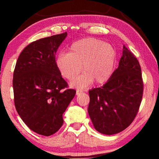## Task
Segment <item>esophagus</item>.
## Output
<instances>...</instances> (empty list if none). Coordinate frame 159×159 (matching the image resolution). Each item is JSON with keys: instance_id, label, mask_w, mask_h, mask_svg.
<instances>
[{"instance_id": "esophagus-1", "label": "esophagus", "mask_w": 159, "mask_h": 159, "mask_svg": "<svg viewBox=\"0 0 159 159\" xmlns=\"http://www.w3.org/2000/svg\"><path fill=\"white\" fill-rule=\"evenodd\" d=\"M81 93H82V91H81V90H76V95H79V94H80Z\"/></svg>"}]
</instances>
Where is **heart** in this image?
<instances>
[{"label": "heart", "instance_id": "b5f03b06", "mask_svg": "<svg viewBox=\"0 0 159 159\" xmlns=\"http://www.w3.org/2000/svg\"><path fill=\"white\" fill-rule=\"evenodd\" d=\"M116 58V52L111 44L85 38L74 42L67 54H60L56 65L61 76L69 80L74 79L83 70L84 74L71 81V85L85 88L93 81L97 84L105 83L112 74Z\"/></svg>", "mask_w": 159, "mask_h": 159}]
</instances>
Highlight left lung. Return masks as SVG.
Instances as JSON below:
<instances>
[{
    "label": "left lung",
    "instance_id": "1",
    "mask_svg": "<svg viewBox=\"0 0 159 159\" xmlns=\"http://www.w3.org/2000/svg\"><path fill=\"white\" fill-rule=\"evenodd\" d=\"M142 93L140 65L123 45L118 67L107 82L89 90L88 111L95 130L110 135L128 128L138 114Z\"/></svg>",
    "mask_w": 159,
    "mask_h": 159
}]
</instances>
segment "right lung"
<instances>
[{
	"mask_svg": "<svg viewBox=\"0 0 159 159\" xmlns=\"http://www.w3.org/2000/svg\"><path fill=\"white\" fill-rule=\"evenodd\" d=\"M67 33L28 45L16 63L13 75L15 105L24 123L35 133L50 136L63 124L62 114L76 95L63 89L67 83L56 65L55 54Z\"/></svg>",
	"mask_w": 159,
	"mask_h": 159,
	"instance_id": "obj_1",
	"label": "right lung"
}]
</instances>
